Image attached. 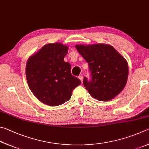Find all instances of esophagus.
Wrapping results in <instances>:
<instances>
[{"label": "esophagus", "instance_id": "obj_1", "mask_svg": "<svg viewBox=\"0 0 149 149\" xmlns=\"http://www.w3.org/2000/svg\"><path fill=\"white\" fill-rule=\"evenodd\" d=\"M79 79L80 80V81L82 82H83V79H84V77H83L82 75H80V76L79 77Z\"/></svg>", "mask_w": 149, "mask_h": 149}]
</instances>
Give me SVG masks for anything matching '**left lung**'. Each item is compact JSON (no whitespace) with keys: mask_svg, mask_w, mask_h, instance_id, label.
Instances as JSON below:
<instances>
[{"mask_svg":"<svg viewBox=\"0 0 149 149\" xmlns=\"http://www.w3.org/2000/svg\"><path fill=\"white\" fill-rule=\"evenodd\" d=\"M75 48L88 65L92 80L84 77L83 84L90 94L99 101H108L118 95L126 86L128 65L110 44H77Z\"/></svg>","mask_w":149,"mask_h":149,"instance_id":"left-lung-1","label":"left lung"}]
</instances>
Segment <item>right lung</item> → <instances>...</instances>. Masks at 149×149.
<instances>
[{
    "label": "right lung",
    "mask_w": 149,
    "mask_h": 149,
    "mask_svg": "<svg viewBox=\"0 0 149 149\" xmlns=\"http://www.w3.org/2000/svg\"><path fill=\"white\" fill-rule=\"evenodd\" d=\"M69 47L59 42L47 44L29 57L26 79L33 95L47 105H62L71 97L72 90L81 84L64 61Z\"/></svg>",
    "instance_id": "add662e5"
}]
</instances>
